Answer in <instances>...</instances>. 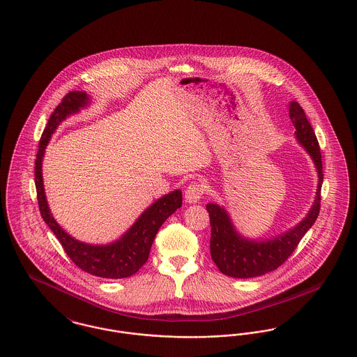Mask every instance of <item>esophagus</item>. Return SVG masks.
Returning a JSON list of instances; mask_svg holds the SVG:
<instances>
[{
  "label": "esophagus",
  "mask_w": 357,
  "mask_h": 357,
  "mask_svg": "<svg viewBox=\"0 0 357 357\" xmlns=\"http://www.w3.org/2000/svg\"><path fill=\"white\" fill-rule=\"evenodd\" d=\"M204 191H205V189H204L202 185H199V183H190L189 186H188V189L185 191L186 202H189V204H197V202L201 199Z\"/></svg>",
  "instance_id": "34e87169"
}]
</instances>
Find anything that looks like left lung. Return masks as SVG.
I'll use <instances>...</instances> for the list:
<instances>
[{
	"label": "left lung",
	"instance_id": "left-lung-1",
	"mask_svg": "<svg viewBox=\"0 0 357 357\" xmlns=\"http://www.w3.org/2000/svg\"><path fill=\"white\" fill-rule=\"evenodd\" d=\"M290 119L295 128V139L312 158L317 169L318 185L313 205L303 220L283 233L268 238H251L243 236L231 221L228 210L218 204L206 205L209 211L211 237L210 253L218 270L231 278L248 279L271 273L293 253L305 233L309 231L318 217L321 202V186L324 181L321 151L303 109L295 101L289 105Z\"/></svg>",
	"mask_w": 357,
	"mask_h": 357
}]
</instances>
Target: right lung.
Instances as JSON below:
<instances>
[{"label":"right lung","instance_id":"add662e5","mask_svg":"<svg viewBox=\"0 0 357 357\" xmlns=\"http://www.w3.org/2000/svg\"><path fill=\"white\" fill-rule=\"evenodd\" d=\"M91 104V97L86 91H70L54 113L43 132L39 151L35 162V185L38 202L44 222L61 241L68 257L84 273L106 279H123L137 273L148 260L149 250L159 228L168 217L182 206V190L176 189L156 199L144 210L132 227L117 240L107 244H89L68 234L54 218L44 191L43 158L51 136L58 126L73 114H77Z\"/></svg>","mask_w":357,"mask_h":357}]
</instances>
